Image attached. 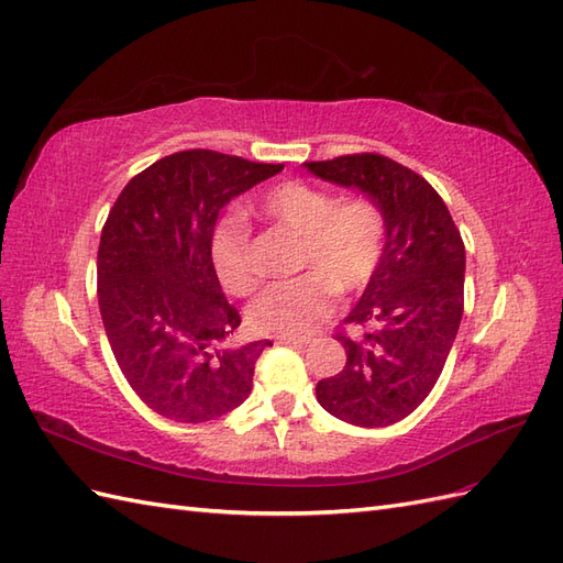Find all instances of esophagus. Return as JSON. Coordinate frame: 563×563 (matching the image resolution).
<instances>
[{"instance_id": "esophagus-1", "label": "esophagus", "mask_w": 563, "mask_h": 563, "mask_svg": "<svg viewBox=\"0 0 563 563\" xmlns=\"http://www.w3.org/2000/svg\"><path fill=\"white\" fill-rule=\"evenodd\" d=\"M279 346H306L308 339H294V336H277Z\"/></svg>"}]
</instances>
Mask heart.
I'll return each instance as SVG.
<instances>
[{"mask_svg": "<svg viewBox=\"0 0 563 563\" xmlns=\"http://www.w3.org/2000/svg\"><path fill=\"white\" fill-rule=\"evenodd\" d=\"M257 210L298 236L294 269L306 274L272 284L253 300L245 320L255 334L306 336L332 312V291L358 294L373 279L385 251V217L373 202H339L303 181L272 188ZM212 265L229 294L249 296L257 286L249 234L239 219H224L214 229Z\"/></svg>", "mask_w": 563, "mask_h": 563, "instance_id": "heart-1", "label": "heart"}]
</instances>
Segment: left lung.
Segmentation results:
<instances>
[{"label": "left lung", "instance_id": "1", "mask_svg": "<svg viewBox=\"0 0 563 563\" xmlns=\"http://www.w3.org/2000/svg\"><path fill=\"white\" fill-rule=\"evenodd\" d=\"M322 181L355 188L385 217V251L346 322L358 336L339 375L318 382V401L334 418L385 428L428 399L440 379L463 314L465 249L440 194L404 164L382 155L306 162Z\"/></svg>", "mask_w": 563, "mask_h": 563}]
</instances>
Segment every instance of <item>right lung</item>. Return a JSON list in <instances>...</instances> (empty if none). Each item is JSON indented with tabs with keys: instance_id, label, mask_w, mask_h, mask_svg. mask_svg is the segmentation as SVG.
I'll use <instances>...</instances> for the list:
<instances>
[{
	"instance_id": "right-lung-1",
	"label": "right lung",
	"mask_w": 563,
	"mask_h": 563,
	"mask_svg": "<svg viewBox=\"0 0 563 563\" xmlns=\"http://www.w3.org/2000/svg\"><path fill=\"white\" fill-rule=\"evenodd\" d=\"M284 164L186 150L150 164L121 190L98 251L100 314L131 389L176 422L241 406L272 341L229 346L241 324L212 265L219 210Z\"/></svg>"
}]
</instances>
